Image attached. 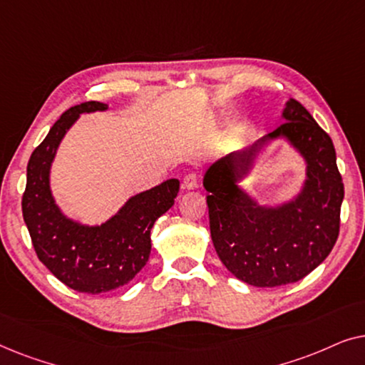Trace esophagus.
I'll list each match as a JSON object with an SVG mask.
<instances>
[{"mask_svg":"<svg viewBox=\"0 0 365 365\" xmlns=\"http://www.w3.org/2000/svg\"><path fill=\"white\" fill-rule=\"evenodd\" d=\"M197 187V176L196 174H186L182 179V189H186V191H191V189H196Z\"/></svg>","mask_w":365,"mask_h":365,"instance_id":"1","label":"esophagus"}]
</instances>
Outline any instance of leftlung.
Masks as SVG:
<instances>
[{"label":"left lung","mask_w":365,"mask_h":365,"mask_svg":"<svg viewBox=\"0 0 365 365\" xmlns=\"http://www.w3.org/2000/svg\"><path fill=\"white\" fill-rule=\"evenodd\" d=\"M284 123L242 151L219 159L204 174L212 244L227 271L256 287L297 282L332 251L341 226L344 182L329 134L289 99ZM284 137L307 161L302 192L279 207H261L238 187L264 145Z\"/></svg>","instance_id":"left-lung-1"}]
</instances>
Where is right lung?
Wrapping results in <instances>:
<instances>
[{
	"mask_svg": "<svg viewBox=\"0 0 365 365\" xmlns=\"http://www.w3.org/2000/svg\"><path fill=\"white\" fill-rule=\"evenodd\" d=\"M106 109L108 104L88 101L63 113L29 158L21 201L39 261L68 287L86 294L121 287L146 266L154 222L173 206L179 192L178 179H168L133 196L101 226H84L64 216L49 187L58 146L79 114Z\"/></svg>",
	"mask_w": 365,
	"mask_h": 365,
	"instance_id": "add662e5",
	"label": "right lung"
}]
</instances>
